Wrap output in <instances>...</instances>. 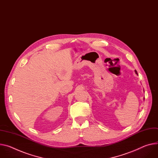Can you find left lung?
<instances>
[{
  "label": "left lung",
  "mask_w": 158,
  "mask_h": 158,
  "mask_svg": "<svg viewBox=\"0 0 158 158\" xmlns=\"http://www.w3.org/2000/svg\"><path fill=\"white\" fill-rule=\"evenodd\" d=\"M135 74H136L137 75H138V74H137V71H136V70H135Z\"/></svg>",
  "instance_id": "8db88e82"
}]
</instances>
